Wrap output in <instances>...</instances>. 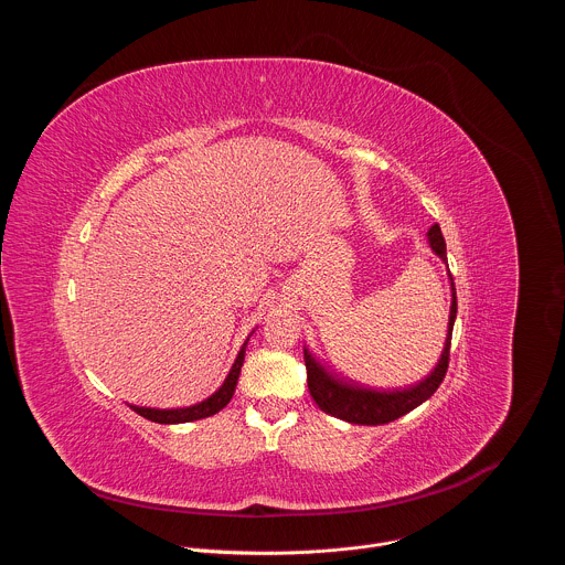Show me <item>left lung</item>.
<instances>
[{"label":"left lung","mask_w":565,"mask_h":565,"mask_svg":"<svg viewBox=\"0 0 565 565\" xmlns=\"http://www.w3.org/2000/svg\"><path fill=\"white\" fill-rule=\"evenodd\" d=\"M429 246L431 250L447 262V246L440 232V225H431L427 232ZM451 284V308H449V324H447V338L445 347L440 353L438 364L434 371L420 380L418 384H412L407 388H369L360 386L355 382H347L344 377H338L333 371H329L324 364H321L306 347H303V362H306V375H308V391L315 399V405L324 412L331 414L340 420L353 423V425H386L391 420H397L405 414L414 412L420 407L425 399H429L436 388L440 386L447 366H449V347H451V331H454V321H456V288L454 279L449 275Z\"/></svg>","instance_id":"obj_1"}]
</instances>
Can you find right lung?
<instances>
[{
	"instance_id": "obj_1",
	"label": "right lung",
	"mask_w": 565,
	"mask_h": 565,
	"mask_svg": "<svg viewBox=\"0 0 565 565\" xmlns=\"http://www.w3.org/2000/svg\"><path fill=\"white\" fill-rule=\"evenodd\" d=\"M250 340V335H248ZM248 340L244 342V347H241L227 377L223 380V384L205 399L196 402V405L192 407H181V409H151V407H136V405H129L138 416L151 420V423H158V425H179V423H192V420H201V418H210L214 414H218L227 402L232 399L234 395V388H236V380H238V373H241V366H244V358H246V347H248Z\"/></svg>"
}]
</instances>
